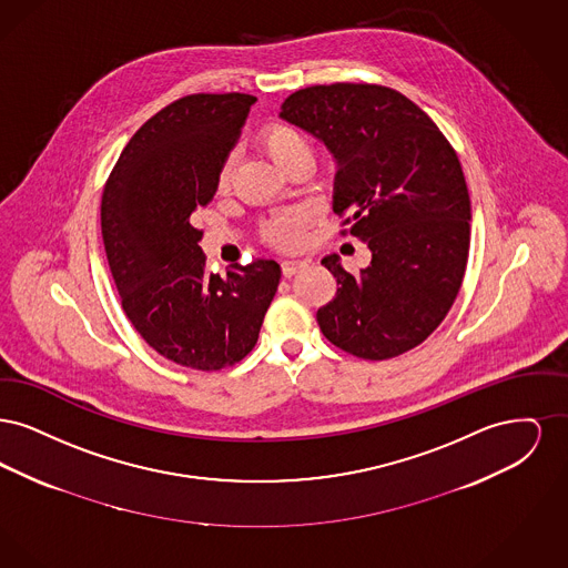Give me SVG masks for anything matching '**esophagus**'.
<instances>
[{"mask_svg": "<svg viewBox=\"0 0 568 568\" xmlns=\"http://www.w3.org/2000/svg\"><path fill=\"white\" fill-rule=\"evenodd\" d=\"M306 266H308L306 260H285L281 264V271H283V276H294L296 272L304 271Z\"/></svg>", "mask_w": 568, "mask_h": 568, "instance_id": "esophagus-1", "label": "esophagus"}]
</instances>
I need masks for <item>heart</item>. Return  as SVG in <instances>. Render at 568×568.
Segmentation results:
<instances>
[{"instance_id":"obj_1","label":"heart","mask_w":568,"mask_h":568,"mask_svg":"<svg viewBox=\"0 0 568 568\" xmlns=\"http://www.w3.org/2000/svg\"><path fill=\"white\" fill-rule=\"evenodd\" d=\"M260 142H262L264 151L271 155L272 162L276 163L281 170L300 155H313L311 142L306 140V135L285 123L268 125L260 135ZM232 168H234L232 160L223 163V168L219 172L221 187H225L230 183ZM300 223H302V213H297V211L281 213V215L272 216L271 221L264 225V234L271 243L290 246V244H296L300 239Z\"/></svg>"}]
</instances>
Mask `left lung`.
<instances>
[{"label":"left lung","instance_id":"8db88e82","mask_svg":"<svg viewBox=\"0 0 568 568\" xmlns=\"http://www.w3.org/2000/svg\"><path fill=\"white\" fill-rule=\"evenodd\" d=\"M278 116L317 138L336 162L332 209L373 260L352 274L322 260L338 290L317 311L325 338L364 359L424 343L458 296L470 244V197L458 155L433 119L381 84H315Z\"/></svg>","mask_w":568,"mask_h":568}]
</instances>
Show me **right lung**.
Returning <instances> with one entry per match:
<instances>
[{
    "label": "right lung",
    "mask_w": 568,
    "mask_h": 568,
    "mask_svg": "<svg viewBox=\"0 0 568 568\" xmlns=\"http://www.w3.org/2000/svg\"><path fill=\"white\" fill-rule=\"evenodd\" d=\"M255 102L246 93L172 102L132 135L102 195V236L125 315L155 352L195 371H221L255 347L281 281L266 257L209 274L191 223L213 200Z\"/></svg>",
    "instance_id": "right-lung-1"
}]
</instances>
